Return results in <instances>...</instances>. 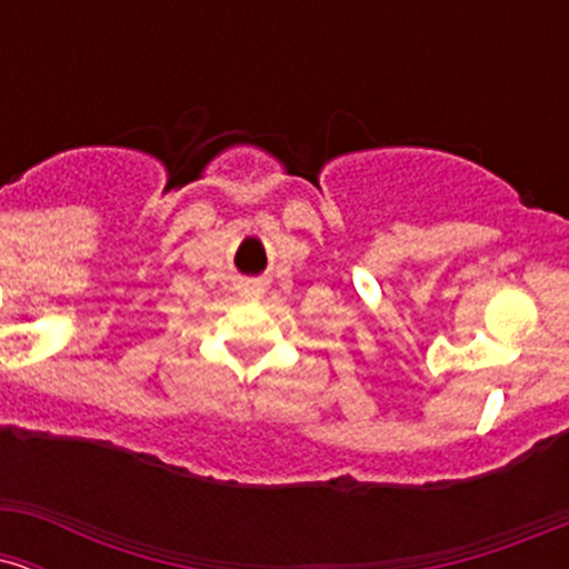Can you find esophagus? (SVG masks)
Listing matches in <instances>:
<instances>
[{
  "mask_svg": "<svg viewBox=\"0 0 569 569\" xmlns=\"http://www.w3.org/2000/svg\"><path fill=\"white\" fill-rule=\"evenodd\" d=\"M264 293V286L259 283V280H246V283H240V297L246 299H259Z\"/></svg>",
  "mask_w": 569,
  "mask_h": 569,
  "instance_id": "34e87169",
  "label": "esophagus"
}]
</instances>
